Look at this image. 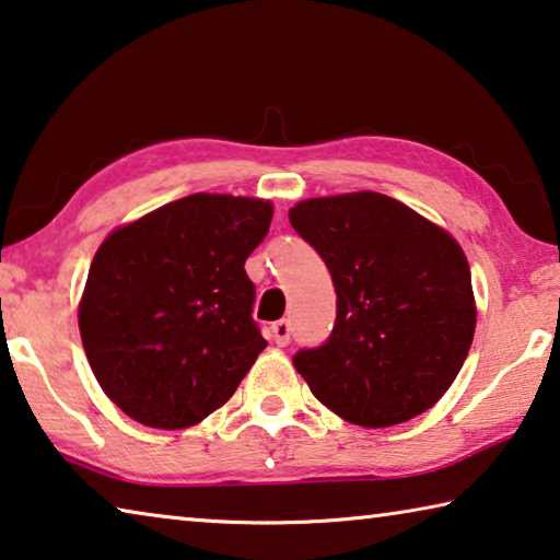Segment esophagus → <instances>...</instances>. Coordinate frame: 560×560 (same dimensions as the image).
Returning <instances> with one entry per match:
<instances>
[{
  "label": "esophagus",
  "mask_w": 560,
  "mask_h": 560,
  "mask_svg": "<svg viewBox=\"0 0 560 560\" xmlns=\"http://www.w3.org/2000/svg\"><path fill=\"white\" fill-rule=\"evenodd\" d=\"M270 335H272L275 345L285 347L290 342V323H288V319H278V323H272Z\"/></svg>",
  "instance_id": "34e87169"
}]
</instances>
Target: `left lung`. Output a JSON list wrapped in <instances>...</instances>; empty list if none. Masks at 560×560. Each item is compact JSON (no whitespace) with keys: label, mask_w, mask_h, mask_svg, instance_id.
I'll list each match as a JSON object with an SVG mask.
<instances>
[{"label":"left lung","mask_w":560,"mask_h":560,"mask_svg":"<svg viewBox=\"0 0 560 560\" xmlns=\"http://www.w3.org/2000/svg\"><path fill=\"white\" fill-rule=\"evenodd\" d=\"M288 215L337 292L329 340L292 357L310 392L370 429L434 407L476 329L471 270L456 237L374 190L300 200Z\"/></svg>","instance_id":"1"}]
</instances>
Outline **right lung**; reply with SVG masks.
Here are the masks:
<instances>
[{
	"label": "right lung",
	"mask_w": 560,
	"mask_h": 560,
	"mask_svg": "<svg viewBox=\"0 0 560 560\" xmlns=\"http://www.w3.org/2000/svg\"><path fill=\"white\" fill-rule=\"evenodd\" d=\"M272 203L194 194L106 235L79 300L96 382L139 424L188 429L233 397L268 347L245 260Z\"/></svg>",
	"instance_id": "right-lung-1"
}]
</instances>
